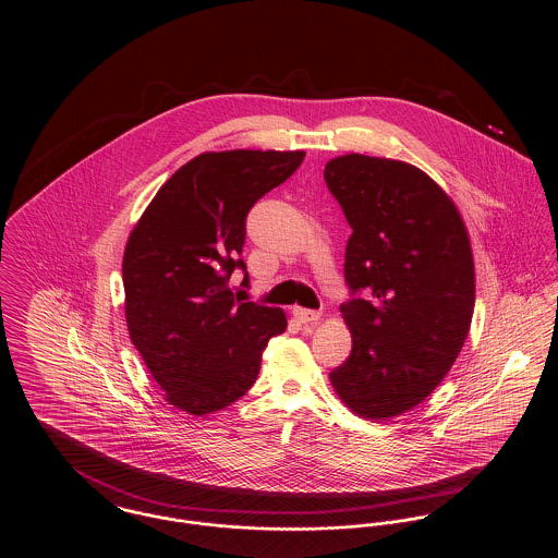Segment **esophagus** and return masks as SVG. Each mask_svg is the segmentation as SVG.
Here are the masks:
<instances>
[{
	"mask_svg": "<svg viewBox=\"0 0 558 558\" xmlns=\"http://www.w3.org/2000/svg\"><path fill=\"white\" fill-rule=\"evenodd\" d=\"M292 316L299 319L301 324H314V322H318L319 312H314V310H303V307H292Z\"/></svg>",
	"mask_w": 558,
	"mask_h": 558,
	"instance_id": "esophagus-1",
	"label": "esophagus"
}]
</instances>
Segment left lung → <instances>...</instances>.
I'll use <instances>...</instances> for the list:
<instances>
[{"label": "left lung", "mask_w": 558, "mask_h": 558, "mask_svg": "<svg viewBox=\"0 0 558 558\" xmlns=\"http://www.w3.org/2000/svg\"><path fill=\"white\" fill-rule=\"evenodd\" d=\"M324 180L351 226L341 305L353 347L330 372L347 408L387 421L425 401L456 362L475 310V264L453 201L403 160L345 155Z\"/></svg>", "instance_id": "left-lung-1"}]
</instances>
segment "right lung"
Here are the masks:
<instances>
[{
    "label": "right lung",
    "instance_id": "add662e5",
    "mask_svg": "<svg viewBox=\"0 0 558 558\" xmlns=\"http://www.w3.org/2000/svg\"><path fill=\"white\" fill-rule=\"evenodd\" d=\"M303 157V150L203 153L160 186L128 239L130 339L165 399L190 416L242 398L267 341L287 330L280 307L236 303L230 276L236 267L246 271L240 259L246 213L287 182Z\"/></svg>",
    "mask_w": 558,
    "mask_h": 558
}]
</instances>
